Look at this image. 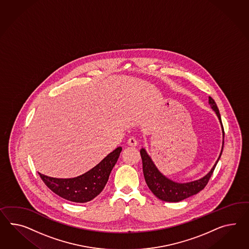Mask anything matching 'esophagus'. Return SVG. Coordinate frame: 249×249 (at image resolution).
Wrapping results in <instances>:
<instances>
[{
	"instance_id": "obj_1",
	"label": "esophagus",
	"mask_w": 249,
	"mask_h": 249,
	"mask_svg": "<svg viewBox=\"0 0 249 249\" xmlns=\"http://www.w3.org/2000/svg\"><path fill=\"white\" fill-rule=\"evenodd\" d=\"M127 143L130 146H136L137 145V140L135 139V137L132 136L127 140Z\"/></svg>"
}]
</instances>
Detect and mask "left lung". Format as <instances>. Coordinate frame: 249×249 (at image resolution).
<instances>
[{
  "label": "left lung",
  "instance_id": "left-lung-1",
  "mask_svg": "<svg viewBox=\"0 0 249 249\" xmlns=\"http://www.w3.org/2000/svg\"><path fill=\"white\" fill-rule=\"evenodd\" d=\"M209 104L211 105V108L216 113L218 120L220 122L221 128H222V133H223V144H222V149L220 154L217 158L216 163L212 167L210 172L206 174L203 178H199L194 181L191 182H185V183H178L176 181H173L172 179L165 177L161 172H160L157 167L153 163L151 157L148 155L145 149L142 148L140 153L142 157V172H143V176L145 178L146 184L151 192L157 197V198L167 201V202H178L180 200H183L185 198H189L191 196H193L197 194L200 191H202L208 184L210 178H211L212 173L215 170V167L217 165V161L221 156V153L223 151L224 145V128L222 122H221V117L219 111L217 108V104L214 101L212 97H209Z\"/></svg>",
  "mask_w": 249,
  "mask_h": 249
}]
</instances>
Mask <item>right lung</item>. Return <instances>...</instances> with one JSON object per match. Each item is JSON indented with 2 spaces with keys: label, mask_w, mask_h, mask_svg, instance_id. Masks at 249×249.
<instances>
[{
  "label": "right lung",
  "mask_w": 249,
  "mask_h": 249,
  "mask_svg": "<svg viewBox=\"0 0 249 249\" xmlns=\"http://www.w3.org/2000/svg\"><path fill=\"white\" fill-rule=\"evenodd\" d=\"M122 147H117L90 171L71 178H52L38 172L46 186L57 196L77 203H85L100 194L108 180Z\"/></svg>",
  "instance_id": "1"
}]
</instances>
